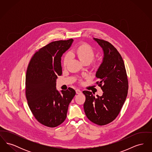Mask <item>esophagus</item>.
Instances as JSON below:
<instances>
[{
    "instance_id": "34e87169",
    "label": "esophagus",
    "mask_w": 152,
    "mask_h": 152,
    "mask_svg": "<svg viewBox=\"0 0 152 152\" xmlns=\"http://www.w3.org/2000/svg\"><path fill=\"white\" fill-rule=\"evenodd\" d=\"M76 94H81V91L80 90V89H76Z\"/></svg>"
}]
</instances>
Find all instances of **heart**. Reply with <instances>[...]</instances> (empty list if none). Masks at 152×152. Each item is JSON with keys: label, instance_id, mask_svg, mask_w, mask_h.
<instances>
[{"label": "heart", "instance_id": "b5f03b06", "mask_svg": "<svg viewBox=\"0 0 152 152\" xmlns=\"http://www.w3.org/2000/svg\"><path fill=\"white\" fill-rule=\"evenodd\" d=\"M75 54L80 61L84 64H89L94 60L95 55L94 50L87 44H83L78 46L75 50ZM71 58V56L70 53H68L65 55L63 60L64 66L68 65ZM93 66L94 68H96L98 66V64L95 63Z\"/></svg>", "mask_w": 152, "mask_h": 152}]
</instances>
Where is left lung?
<instances>
[{"label":"left lung","mask_w":152,"mask_h":152,"mask_svg":"<svg viewBox=\"0 0 152 152\" xmlns=\"http://www.w3.org/2000/svg\"><path fill=\"white\" fill-rule=\"evenodd\" d=\"M94 40L104 53L102 63L96 73L100 80L96 83L103 94L94 96L91 92L83 91L86 97L84 109L90 121L104 125L113 121L119 114L128 94V81L123 58L116 48L107 41Z\"/></svg>","instance_id":"1"}]
</instances>
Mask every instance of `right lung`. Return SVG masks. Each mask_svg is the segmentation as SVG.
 <instances>
[{"instance_id":"right-lung-1","label":"right lung","mask_w":152,"mask_h":152,"mask_svg":"<svg viewBox=\"0 0 152 152\" xmlns=\"http://www.w3.org/2000/svg\"><path fill=\"white\" fill-rule=\"evenodd\" d=\"M72 39L51 42L34 55L26 76V95L29 109L36 120L54 128L63 123L69 103L76 94L68 88L59 92L56 79L62 75L61 58L72 44Z\"/></svg>"}]
</instances>
